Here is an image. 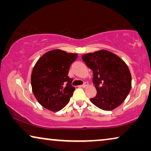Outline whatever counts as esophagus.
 I'll return each mask as SVG.
<instances>
[{"mask_svg": "<svg viewBox=\"0 0 151 151\" xmlns=\"http://www.w3.org/2000/svg\"><path fill=\"white\" fill-rule=\"evenodd\" d=\"M88 85V82H84V83L82 84V85H81V86L82 87H83V88H85V87H86V86H87Z\"/></svg>", "mask_w": 151, "mask_h": 151, "instance_id": "obj_1", "label": "esophagus"}]
</instances>
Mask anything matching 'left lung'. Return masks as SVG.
Listing matches in <instances>:
<instances>
[{
	"mask_svg": "<svg viewBox=\"0 0 151 151\" xmlns=\"http://www.w3.org/2000/svg\"><path fill=\"white\" fill-rule=\"evenodd\" d=\"M82 58L93 72L97 95L91 102L104 111L122 104L131 88V74L124 61L104 49L82 55Z\"/></svg>",
	"mask_w": 151,
	"mask_h": 151,
	"instance_id": "obj_1",
	"label": "left lung"
}]
</instances>
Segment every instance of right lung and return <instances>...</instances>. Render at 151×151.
Returning a JSON list of instances; mask_svg holds the SVG:
<instances>
[{
	"label": "right lung",
	"instance_id": "1",
	"mask_svg": "<svg viewBox=\"0 0 151 151\" xmlns=\"http://www.w3.org/2000/svg\"><path fill=\"white\" fill-rule=\"evenodd\" d=\"M77 58V53L53 49L36 62L31 83L34 96L44 108L56 112L69 103L76 88L71 85L73 79L68 73Z\"/></svg>",
	"mask_w": 151,
	"mask_h": 151
}]
</instances>
